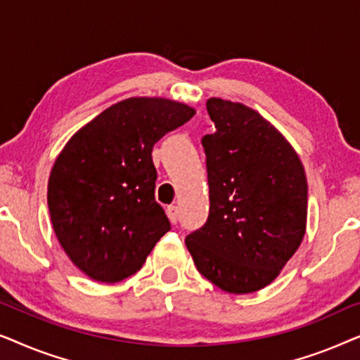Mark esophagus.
I'll use <instances>...</instances> for the list:
<instances>
[{
  "instance_id": "1",
  "label": "esophagus",
  "mask_w": 360,
  "mask_h": 360,
  "mask_svg": "<svg viewBox=\"0 0 360 360\" xmlns=\"http://www.w3.org/2000/svg\"><path fill=\"white\" fill-rule=\"evenodd\" d=\"M167 216H169L172 224H176V221H179V210H176V206H169L167 208Z\"/></svg>"
}]
</instances>
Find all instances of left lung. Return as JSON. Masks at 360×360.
Returning <instances> with one entry per match:
<instances>
[{"mask_svg":"<svg viewBox=\"0 0 360 360\" xmlns=\"http://www.w3.org/2000/svg\"><path fill=\"white\" fill-rule=\"evenodd\" d=\"M216 131L201 139L210 214L186 236L198 272L228 293L272 283L302 244L308 184L288 141L257 111L210 98Z\"/></svg>","mask_w":360,"mask_h":360,"instance_id":"8db88e82","label":"left lung"}]
</instances>
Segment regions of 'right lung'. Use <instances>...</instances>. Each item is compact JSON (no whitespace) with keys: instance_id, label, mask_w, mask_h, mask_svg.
Returning a JSON list of instances; mask_svg holds the SVG:
<instances>
[{"instance_id":"add662e5","label":"right lung","mask_w":360,"mask_h":360,"mask_svg":"<svg viewBox=\"0 0 360 360\" xmlns=\"http://www.w3.org/2000/svg\"><path fill=\"white\" fill-rule=\"evenodd\" d=\"M193 115V108L165 98H129L83 126L58 154L47 190L52 226L90 278L131 277L170 231L155 201L152 149Z\"/></svg>"}]
</instances>
